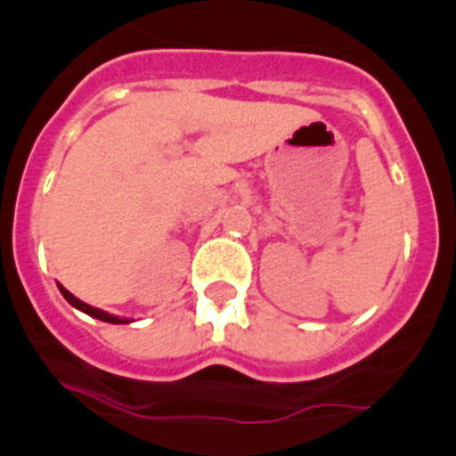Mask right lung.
Masks as SVG:
<instances>
[{
	"instance_id": "add662e5",
	"label": "right lung",
	"mask_w": 456,
	"mask_h": 456,
	"mask_svg": "<svg viewBox=\"0 0 456 456\" xmlns=\"http://www.w3.org/2000/svg\"><path fill=\"white\" fill-rule=\"evenodd\" d=\"M59 289H61L63 299H66L68 304H70V305H75V308H77V310H82V313H86V315L95 317V320L109 322V324H130V322H132V320H125V317L109 315V313H104V310H100V308H93V305L84 304V301H79L77 297H75V294H70V292H68V289L63 288V285H59Z\"/></svg>"
}]
</instances>
